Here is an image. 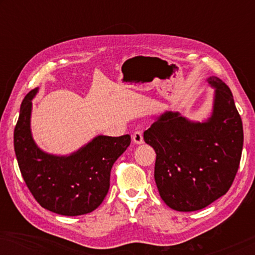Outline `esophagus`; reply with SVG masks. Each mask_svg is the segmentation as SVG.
<instances>
[{"mask_svg":"<svg viewBox=\"0 0 255 255\" xmlns=\"http://www.w3.org/2000/svg\"><path fill=\"white\" fill-rule=\"evenodd\" d=\"M132 140H133V142L135 145H140L144 142V138H142V133L141 132H134L133 135H132Z\"/></svg>","mask_w":255,"mask_h":255,"instance_id":"obj_1","label":"esophagus"}]
</instances>
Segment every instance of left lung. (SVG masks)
I'll list each match as a JSON object with an SVG mask.
<instances>
[{
  "mask_svg": "<svg viewBox=\"0 0 255 255\" xmlns=\"http://www.w3.org/2000/svg\"><path fill=\"white\" fill-rule=\"evenodd\" d=\"M211 114L191 121L165 111L144 132L156 153L154 179L160 197L176 211L201 210L230 189L239 168L244 131L232 93L216 76Z\"/></svg>",
  "mask_w": 255,
  "mask_h": 255,
  "instance_id": "8db88e82",
  "label": "left lung"
}]
</instances>
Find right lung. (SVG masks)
Segmentation results:
<instances>
[{
    "label": "right lung",
    "mask_w": 255,
    "mask_h": 255,
    "mask_svg": "<svg viewBox=\"0 0 255 255\" xmlns=\"http://www.w3.org/2000/svg\"><path fill=\"white\" fill-rule=\"evenodd\" d=\"M39 88L24 97L13 131V146L20 173L31 194L46 210L64 216L89 214L102 203L110 187L115 161L131 142L121 137L96 135L71 154L45 152L31 131L32 100Z\"/></svg>",
    "instance_id": "1"
}]
</instances>
